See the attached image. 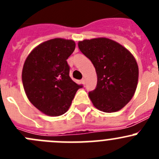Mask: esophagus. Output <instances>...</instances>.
Segmentation results:
<instances>
[{
	"instance_id": "esophagus-1",
	"label": "esophagus",
	"mask_w": 159,
	"mask_h": 159,
	"mask_svg": "<svg viewBox=\"0 0 159 159\" xmlns=\"http://www.w3.org/2000/svg\"><path fill=\"white\" fill-rule=\"evenodd\" d=\"M81 82H82V84H84V85H85V84H86V80H85V79H82V80H81Z\"/></svg>"
}]
</instances>
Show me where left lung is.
Here are the masks:
<instances>
[{"label":"left lung","mask_w":159,"mask_h":159,"mask_svg":"<svg viewBox=\"0 0 159 159\" xmlns=\"http://www.w3.org/2000/svg\"><path fill=\"white\" fill-rule=\"evenodd\" d=\"M78 47L96 71V88L88 93L94 106L107 113L121 110L137 88L139 67L134 56L120 43L105 37L79 41Z\"/></svg>","instance_id":"obj_1"}]
</instances>
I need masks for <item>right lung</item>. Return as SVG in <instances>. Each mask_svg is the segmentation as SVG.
Returning <instances> with one entry per match:
<instances>
[{
	"label": "right lung",
	"mask_w": 159,
	"mask_h": 159,
	"mask_svg": "<svg viewBox=\"0 0 159 159\" xmlns=\"http://www.w3.org/2000/svg\"><path fill=\"white\" fill-rule=\"evenodd\" d=\"M72 40L55 38L36 46L22 70V83L28 99L42 113L60 116L67 111L78 85L69 76L67 58L74 52Z\"/></svg>",
	"instance_id": "add662e5"
}]
</instances>
